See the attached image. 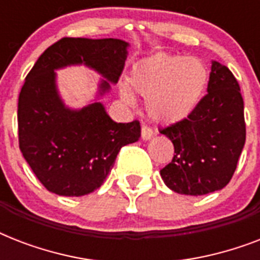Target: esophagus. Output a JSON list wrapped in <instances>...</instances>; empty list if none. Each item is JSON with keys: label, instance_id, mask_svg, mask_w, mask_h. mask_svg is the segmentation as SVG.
<instances>
[{"label": "esophagus", "instance_id": "obj_1", "mask_svg": "<svg viewBox=\"0 0 260 260\" xmlns=\"http://www.w3.org/2000/svg\"><path fill=\"white\" fill-rule=\"evenodd\" d=\"M154 136V131L148 128V126H143L142 128V139L143 140H150Z\"/></svg>", "mask_w": 260, "mask_h": 260}]
</instances>
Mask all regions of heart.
Returning <instances> with one entry per match:
<instances>
[{
    "label": "heart",
    "mask_w": 260,
    "mask_h": 260,
    "mask_svg": "<svg viewBox=\"0 0 260 260\" xmlns=\"http://www.w3.org/2000/svg\"><path fill=\"white\" fill-rule=\"evenodd\" d=\"M209 73L197 58L155 54L132 67L131 89L146 98V110L155 122L171 125L191 116L201 102ZM122 101L134 105V94L120 90Z\"/></svg>",
    "instance_id": "1"
}]
</instances>
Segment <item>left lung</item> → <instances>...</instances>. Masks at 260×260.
Listing matches in <instances>:
<instances>
[{
  "label": "left lung",
  "mask_w": 260,
  "mask_h": 260,
  "mask_svg": "<svg viewBox=\"0 0 260 260\" xmlns=\"http://www.w3.org/2000/svg\"><path fill=\"white\" fill-rule=\"evenodd\" d=\"M160 134L174 144V158L160 170L169 189L204 196L228 185L246 143L244 102L230 69L212 60L208 94L191 116Z\"/></svg>",
  "instance_id": "left-lung-1"
}]
</instances>
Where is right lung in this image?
<instances>
[{
	"instance_id": "obj_1",
	"label": "right lung",
	"mask_w": 260,
	"mask_h": 260,
	"mask_svg": "<svg viewBox=\"0 0 260 260\" xmlns=\"http://www.w3.org/2000/svg\"><path fill=\"white\" fill-rule=\"evenodd\" d=\"M128 48L120 39H60L26 75L18 97V143L48 191L64 197L91 193L104 183L121 147L140 138L139 121H113L100 101L117 83ZM71 66L102 75L96 100L78 110L64 104L56 83V70Z\"/></svg>"
}]
</instances>
